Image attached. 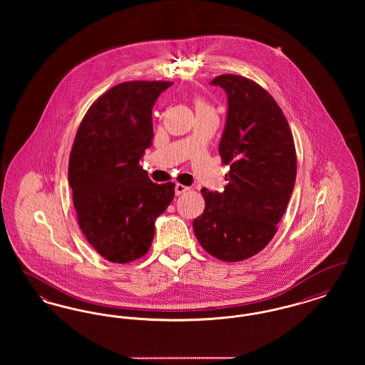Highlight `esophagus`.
I'll list each match as a JSON object with an SVG mask.
<instances>
[{"instance_id": "obj_1", "label": "esophagus", "mask_w": 365, "mask_h": 365, "mask_svg": "<svg viewBox=\"0 0 365 365\" xmlns=\"http://www.w3.org/2000/svg\"><path fill=\"white\" fill-rule=\"evenodd\" d=\"M186 191H189L187 186H183V185H180V183H176V185H175V192H176V195H180V194H183V192H186Z\"/></svg>"}]
</instances>
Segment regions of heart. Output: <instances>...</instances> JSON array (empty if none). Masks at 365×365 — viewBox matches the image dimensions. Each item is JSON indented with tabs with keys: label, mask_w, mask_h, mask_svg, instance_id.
Masks as SVG:
<instances>
[{
	"label": "heart",
	"mask_w": 365,
	"mask_h": 365,
	"mask_svg": "<svg viewBox=\"0 0 365 365\" xmlns=\"http://www.w3.org/2000/svg\"><path fill=\"white\" fill-rule=\"evenodd\" d=\"M209 105L204 101V100H201V98H197L195 100V110L197 109H204V108H208Z\"/></svg>",
	"instance_id": "heart-1"
}]
</instances>
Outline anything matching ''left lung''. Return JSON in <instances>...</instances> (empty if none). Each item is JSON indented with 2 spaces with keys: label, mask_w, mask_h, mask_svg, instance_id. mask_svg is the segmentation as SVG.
<instances>
[{
  "label": "left lung",
  "mask_w": 365,
  "mask_h": 365,
  "mask_svg": "<svg viewBox=\"0 0 365 365\" xmlns=\"http://www.w3.org/2000/svg\"><path fill=\"white\" fill-rule=\"evenodd\" d=\"M210 85L227 94L219 153L230 171L225 191L202 189L205 210L192 230L209 255L235 262L259 253L277 232L294 189V140L278 104L257 83L220 75Z\"/></svg>",
  "instance_id": "1"
}]
</instances>
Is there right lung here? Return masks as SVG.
<instances>
[{
  "label": "right lung",
  "mask_w": 365,
  "mask_h": 365,
  "mask_svg": "<svg viewBox=\"0 0 365 365\" xmlns=\"http://www.w3.org/2000/svg\"><path fill=\"white\" fill-rule=\"evenodd\" d=\"M173 82H124L104 93L81 123L68 165L78 223L108 261L145 256L156 219L174 200L173 182L156 185L139 167L152 145V109Z\"/></svg>",
  "instance_id": "add662e5"
}]
</instances>
